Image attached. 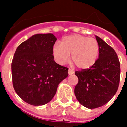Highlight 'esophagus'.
Masks as SVG:
<instances>
[{
	"mask_svg": "<svg viewBox=\"0 0 127 127\" xmlns=\"http://www.w3.org/2000/svg\"><path fill=\"white\" fill-rule=\"evenodd\" d=\"M74 72L73 70H72V69H69V75L73 74Z\"/></svg>",
	"mask_w": 127,
	"mask_h": 127,
	"instance_id": "1",
	"label": "esophagus"
}]
</instances>
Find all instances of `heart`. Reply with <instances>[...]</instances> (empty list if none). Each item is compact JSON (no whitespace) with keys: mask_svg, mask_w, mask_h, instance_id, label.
<instances>
[{"mask_svg":"<svg viewBox=\"0 0 127 127\" xmlns=\"http://www.w3.org/2000/svg\"><path fill=\"white\" fill-rule=\"evenodd\" d=\"M52 52L59 64H65L69 62L71 55L72 61L77 68L86 69L92 67L97 62L100 46L94 38L75 34L63 38L61 44H55Z\"/></svg>","mask_w":127,"mask_h":127,"instance_id":"1","label":"heart"}]
</instances>
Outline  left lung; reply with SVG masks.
<instances>
[{"label": "left lung", "instance_id": "obj_1", "mask_svg": "<svg viewBox=\"0 0 127 127\" xmlns=\"http://www.w3.org/2000/svg\"><path fill=\"white\" fill-rule=\"evenodd\" d=\"M100 46L98 58L89 69L75 72L78 83L74 94L79 102L88 109H95L107 104L118 88L120 64L113 48L98 36Z\"/></svg>", "mask_w": 127, "mask_h": 127}]
</instances>
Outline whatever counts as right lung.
<instances>
[{
    "label": "right lung",
    "mask_w": 127,
    "mask_h": 127,
    "mask_svg": "<svg viewBox=\"0 0 127 127\" xmlns=\"http://www.w3.org/2000/svg\"><path fill=\"white\" fill-rule=\"evenodd\" d=\"M52 33L35 34L21 43L11 64L14 89L23 101L32 105L50 102L60 82L68 76V68L54 60Z\"/></svg>",
    "instance_id": "1"
}]
</instances>
